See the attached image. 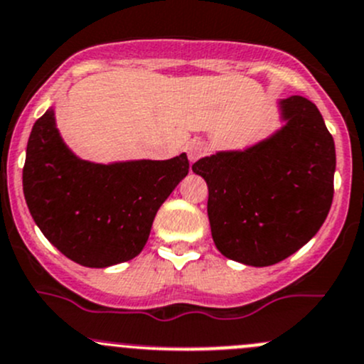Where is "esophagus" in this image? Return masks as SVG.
<instances>
[{"mask_svg":"<svg viewBox=\"0 0 364 364\" xmlns=\"http://www.w3.org/2000/svg\"><path fill=\"white\" fill-rule=\"evenodd\" d=\"M186 153H188L190 162H195V160L202 159V156L208 153V144H205L204 141L195 139L192 143H188V146H186Z\"/></svg>","mask_w":364,"mask_h":364,"instance_id":"1","label":"esophagus"}]
</instances>
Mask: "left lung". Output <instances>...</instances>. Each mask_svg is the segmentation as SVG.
I'll use <instances>...</instances> for the list:
<instances>
[{"label": "left lung", "instance_id": "8db88e82", "mask_svg": "<svg viewBox=\"0 0 364 364\" xmlns=\"http://www.w3.org/2000/svg\"><path fill=\"white\" fill-rule=\"evenodd\" d=\"M281 127L265 139L193 164L208 183V216L218 251L269 267L323 227L336 167L335 143L317 106L301 95L277 101Z\"/></svg>", "mask_w": 364, "mask_h": 364}]
</instances>
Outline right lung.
<instances>
[{
  "label": "right lung",
  "instance_id": "1",
  "mask_svg": "<svg viewBox=\"0 0 364 364\" xmlns=\"http://www.w3.org/2000/svg\"><path fill=\"white\" fill-rule=\"evenodd\" d=\"M188 169L186 153L109 164L80 159L64 143L50 106L31 131L22 186L52 246L80 265L106 269L143 251L156 211Z\"/></svg>",
  "mask_w": 364,
  "mask_h": 364
}]
</instances>
